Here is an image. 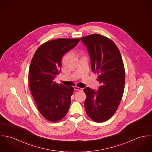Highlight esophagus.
<instances>
[{
	"mask_svg": "<svg viewBox=\"0 0 152 152\" xmlns=\"http://www.w3.org/2000/svg\"><path fill=\"white\" fill-rule=\"evenodd\" d=\"M74 88H75V90H77V91H83V88H80V87H77V86H75V87H74Z\"/></svg>",
	"mask_w": 152,
	"mask_h": 152,
	"instance_id": "obj_1",
	"label": "esophagus"
}]
</instances>
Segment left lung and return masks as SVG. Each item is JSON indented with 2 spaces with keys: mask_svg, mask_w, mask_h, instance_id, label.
<instances>
[{
  "mask_svg": "<svg viewBox=\"0 0 152 152\" xmlns=\"http://www.w3.org/2000/svg\"><path fill=\"white\" fill-rule=\"evenodd\" d=\"M86 45L92 71L97 73L101 86L98 91L87 87L84 107L93 121L102 122L116 112L122 99L124 87L125 68L120 52L115 44L102 35L93 34L80 38Z\"/></svg>",
  "mask_w": 152,
  "mask_h": 152,
  "instance_id": "1",
  "label": "left lung"
}]
</instances>
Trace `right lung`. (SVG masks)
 <instances>
[{
  "mask_svg": "<svg viewBox=\"0 0 152 152\" xmlns=\"http://www.w3.org/2000/svg\"><path fill=\"white\" fill-rule=\"evenodd\" d=\"M79 38H58L45 42L34 53L30 66L28 82L30 91L41 115L51 122L62 119L68 113L73 87L54 82L61 72L64 55L73 48Z\"/></svg>",
  "mask_w": 152,
  "mask_h": 152,
  "instance_id": "1",
  "label": "right lung"
}]
</instances>
